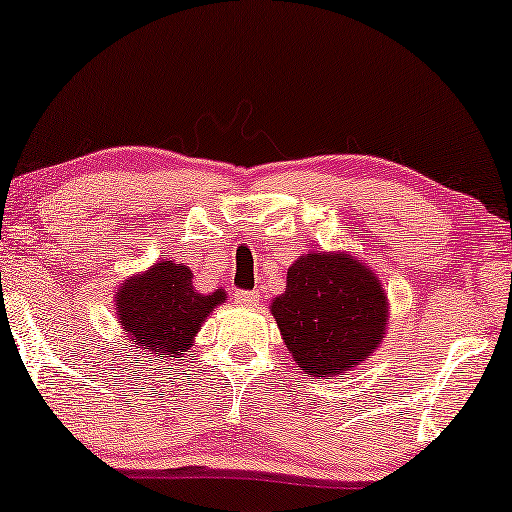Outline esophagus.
<instances>
[{
    "instance_id": "esophagus-1",
    "label": "esophagus",
    "mask_w": 512,
    "mask_h": 512,
    "mask_svg": "<svg viewBox=\"0 0 512 512\" xmlns=\"http://www.w3.org/2000/svg\"><path fill=\"white\" fill-rule=\"evenodd\" d=\"M235 303L240 307H256L258 305V293H254V291H235Z\"/></svg>"
}]
</instances>
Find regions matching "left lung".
Returning <instances> with one entry per match:
<instances>
[{
  "instance_id": "obj_1",
  "label": "left lung",
  "mask_w": 512,
  "mask_h": 512,
  "mask_svg": "<svg viewBox=\"0 0 512 512\" xmlns=\"http://www.w3.org/2000/svg\"><path fill=\"white\" fill-rule=\"evenodd\" d=\"M270 312L298 368L331 380L380 347L389 303L375 272L352 254L310 251L286 272Z\"/></svg>"
}]
</instances>
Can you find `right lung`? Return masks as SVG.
<instances>
[{
  "label": "right lung",
  "instance_id": "1",
  "mask_svg": "<svg viewBox=\"0 0 512 512\" xmlns=\"http://www.w3.org/2000/svg\"><path fill=\"white\" fill-rule=\"evenodd\" d=\"M221 303H226V291L198 293L191 268L174 261H158L142 275L125 279L116 291L118 324L130 347L156 361L181 359L209 312Z\"/></svg>",
  "mask_w": 512,
  "mask_h": 512
}]
</instances>
